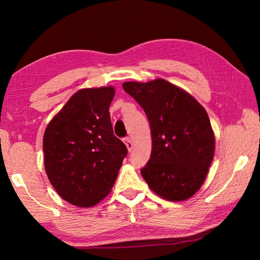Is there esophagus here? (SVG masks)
<instances>
[{
  "label": "esophagus",
  "mask_w": 260,
  "mask_h": 260,
  "mask_svg": "<svg viewBox=\"0 0 260 260\" xmlns=\"http://www.w3.org/2000/svg\"><path fill=\"white\" fill-rule=\"evenodd\" d=\"M124 143L125 145L127 147V150H128L129 152L132 151V148H133V142H132V140L129 139V137H125L124 139Z\"/></svg>",
  "instance_id": "34e87169"
}]
</instances>
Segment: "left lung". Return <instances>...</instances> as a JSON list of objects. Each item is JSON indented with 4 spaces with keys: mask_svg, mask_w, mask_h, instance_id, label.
Instances as JSON below:
<instances>
[{
    "mask_svg": "<svg viewBox=\"0 0 260 260\" xmlns=\"http://www.w3.org/2000/svg\"><path fill=\"white\" fill-rule=\"evenodd\" d=\"M123 88L144 109L151 126L152 152L142 176L165 200L191 198L206 180L214 154L206 109L164 79L127 81Z\"/></svg>",
    "mask_w": 260,
    "mask_h": 260,
    "instance_id": "obj_1",
    "label": "left lung"
}]
</instances>
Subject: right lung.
I'll list each match as a JSON object with an SVG mask.
<instances>
[{"label":"right lung","mask_w":260,"mask_h":260,"mask_svg":"<svg viewBox=\"0 0 260 260\" xmlns=\"http://www.w3.org/2000/svg\"><path fill=\"white\" fill-rule=\"evenodd\" d=\"M114 95L113 87L77 91L46 128L43 153L49 181L75 206L88 208L102 201L127 155L110 121Z\"/></svg>","instance_id":"1"}]
</instances>
